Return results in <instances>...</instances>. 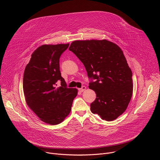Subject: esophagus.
<instances>
[{"mask_svg":"<svg viewBox=\"0 0 160 160\" xmlns=\"http://www.w3.org/2000/svg\"><path fill=\"white\" fill-rule=\"evenodd\" d=\"M85 89H86V87H85V86H83V87H82V88H79V90L81 92H83V91H84Z\"/></svg>","mask_w":160,"mask_h":160,"instance_id":"1","label":"esophagus"}]
</instances>
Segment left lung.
I'll return each mask as SVG.
<instances>
[{"mask_svg":"<svg viewBox=\"0 0 160 160\" xmlns=\"http://www.w3.org/2000/svg\"><path fill=\"white\" fill-rule=\"evenodd\" d=\"M69 50L83 64L95 91L90 110L101 119L112 121L126 110L132 98V73L122 49L106 40H76Z\"/></svg>","mask_w":160,"mask_h":160,"instance_id":"obj_1","label":"left lung"}]
</instances>
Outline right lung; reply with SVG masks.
Returning a JSON list of instances; mask_svg holds the SVG:
<instances>
[{
	"label": "right lung",
	"instance_id": "obj_1",
	"mask_svg": "<svg viewBox=\"0 0 160 160\" xmlns=\"http://www.w3.org/2000/svg\"><path fill=\"white\" fill-rule=\"evenodd\" d=\"M69 43L43 45L32 54L23 75V92L30 108L43 122L57 125L71 111L77 89L68 88L59 69ZM59 82L61 86L58 87Z\"/></svg>",
	"mask_w": 160,
	"mask_h": 160
}]
</instances>
